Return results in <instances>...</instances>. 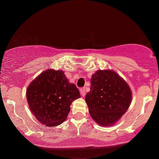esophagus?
Instances as JSON below:
<instances>
[{
    "label": "esophagus",
    "instance_id": "obj_1",
    "mask_svg": "<svg viewBox=\"0 0 159 159\" xmlns=\"http://www.w3.org/2000/svg\"><path fill=\"white\" fill-rule=\"evenodd\" d=\"M80 93H81V95L82 97H84V96L86 95V92H85V88H81L80 89Z\"/></svg>",
    "mask_w": 159,
    "mask_h": 159
}]
</instances>
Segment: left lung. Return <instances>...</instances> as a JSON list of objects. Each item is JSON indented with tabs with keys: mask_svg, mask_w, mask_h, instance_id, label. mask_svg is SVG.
I'll list each match as a JSON object with an SVG mask.
<instances>
[{
	"mask_svg": "<svg viewBox=\"0 0 159 159\" xmlns=\"http://www.w3.org/2000/svg\"><path fill=\"white\" fill-rule=\"evenodd\" d=\"M90 83L85 101L91 117L102 126L114 125L130 105L132 96L130 87L112 70L96 71Z\"/></svg>",
	"mask_w": 159,
	"mask_h": 159,
	"instance_id": "obj_1",
	"label": "left lung"
}]
</instances>
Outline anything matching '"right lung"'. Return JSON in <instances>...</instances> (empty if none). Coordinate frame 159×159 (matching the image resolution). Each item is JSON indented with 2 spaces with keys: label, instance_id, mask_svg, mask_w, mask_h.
I'll use <instances>...</instances> for the list:
<instances>
[{
  "label": "right lung",
  "instance_id": "obj_1",
  "mask_svg": "<svg viewBox=\"0 0 159 159\" xmlns=\"http://www.w3.org/2000/svg\"><path fill=\"white\" fill-rule=\"evenodd\" d=\"M29 107L42 124L56 126L66 120L73 100L81 97L63 71L47 69L33 81L26 91Z\"/></svg>",
  "mask_w": 159,
  "mask_h": 159
}]
</instances>
